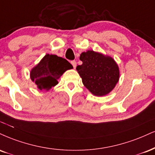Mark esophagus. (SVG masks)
<instances>
[{
	"instance_id": "34e87169",
	"label": "esophagus",
	"mask_w": 155,
	"mask_h": 155,
	"mask_svg": "<svg viewBox=\"0 0 155 155\" xmlns=\"http://www.w3.org/2000/svg\"><path fill=\"white\" fill-rule=\"evenodd\" d=\"M71 65L73 66V67H74V68H75L76 67V62L75 61H71Z\"/></svg>"
}]
</instances>
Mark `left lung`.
<instances>
[{"mask_svg": "<svg viewBox=\"0 0 155 155\" xmlns=\"http://www.w3.org/2000/svg\"><path fill=\"white\" fill-rule=\"evenodd\" d=\"M79 59L82 64L76 66V70L86 88L96 96L113 90L119 79L118 66L114 60L93 50L84 52Z\"/></svg>", "mask_w": 155, "mask_h": 155, "instance_id": "obj_1", "label": "left lung"}]
</instances>
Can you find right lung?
<instances>
[{
    "label": "right lung",
    "instance_id": "obj_1",
    "mask_svg": "<svg viewBox=\"0 0 155 155\" xmlns=\"http://www.w3.org/2000/svg\"><path fill=\"white\" fill-rule=\"evenodd\" d=\"M73 68L66 59L55 55H45L38 65L32 68L31 79L40 90H49L55 87L58 79L66 70Z\"/></svg>",
    "mask_w": 155,
    "mask_h": 155
}]
</instances>
